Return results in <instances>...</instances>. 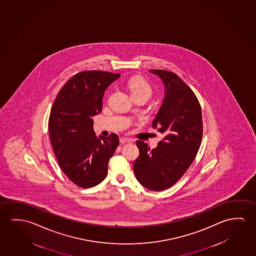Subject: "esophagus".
Listing matches in <instances>:
<instances>
[{"mask_svg":"<svg viewBox=\"0 0 256 256\" xmlns=\"http://www.w3.org/2000/svg\"><path fill=\"white\" fill-rule=\"evenodd\" d=\"M120 142L122 144H125V142H132V139L128 138H120Z\"/></svg>","mask_w":256,"mask_h":256,"instance_id":"obj_1","label":"esophagus"}]
</instances>
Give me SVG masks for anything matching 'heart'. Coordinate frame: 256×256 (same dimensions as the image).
<instances>
[{"mask_svg":"<svg viewBox=\"0 0 256 256\" xmlns=\"http://www.w3.org/2000/svg\"><path fill=\"white\" fill-rule=\"evenodd\" d=\"M131 94H146L150 96L152 94V86H150L149 83L146 82L144 80L141 78H133L130 82L128 84Z\"/></svg>","mask_w":256,"mask_h":256,"instance_id":"heart-1","label":"heart"}]
</instances>
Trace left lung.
I'll use <instances>...</instances> for the list:
<instances>
[{
	"mask_svg": "<svg viewBox=\"0 0 256 256\" xmlns=\"http://www.w3.org/2000/svg\"><path fill=\"white\" fill-rule=\"evenodd\" d=\"M150 72L165 85V98L152 122L164 138L152 150L136 141L140 154L134 172L142 186L158 192L176 184L192 165L200 147L203 124L197 96L180 77L166 70Z\"/></svg>",
	"mask_w": 256,
	"mask_h": 256,
	"instance_id": "obj_1",
	"label": "left lung"
}]
</instances>
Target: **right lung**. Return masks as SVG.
Returning <instances> with one entry per match:
<instances>
[{
	"mask_svg": "<svg viewBox=\"0 0 256 256\" xmlns=\"http://www.w3.org/2000/svg\"><path fill=\"white\" fill-rule=\"evenodd\" d=\"M120 76L104 71H85L72 76L59 91L48 118L52 148L61 170L82 188L99 184L106 177L108 162L118 138H96L92 117L102 110L107 88Z\"/></svg>",
	"mask_w": 256,
	"mask_h": 256,
	"instance_id": "1",
	"label": "right lung"
}]
</instances>
